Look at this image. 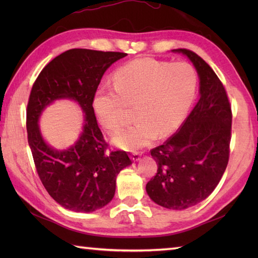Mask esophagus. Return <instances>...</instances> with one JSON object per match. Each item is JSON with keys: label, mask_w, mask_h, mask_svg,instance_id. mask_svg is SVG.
I'll return each mask as SVG.
<instances>
[{"label": "esophagus", "mask_w": 258, "mask_h": 258, "mask_svg": "<svg viewBox=\"0 0 258 258\" xmlns=\"http://www.w3.org/2000/svg\"><path fill=\"white\" fill-rule=\"evenodd\" d=\"M141 155H142L141 153L135 152V153H132V154H131V158H132V160H133L134 162H138V161H140Z\"/></svg>", "instance_id": "1"}]
</instances>
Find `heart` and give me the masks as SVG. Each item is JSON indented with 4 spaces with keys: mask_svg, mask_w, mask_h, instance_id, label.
<instances>
[{
    "mask_svg": "<svg viewBox=\"0 0 258 258\" xmlns=\"http://www.w3.org/2000/svg\"><path fill=\"white\" fill-rule=\"evenodd\" d=\"M114 86L98 87L92 105L97 122L107 132L123 125L125 104H135V123L112 138L113 144L135 152L166 138L176 131L194 102L197 75L191 65L167 63L151 57L136 58L114 74Z\"/></svg>",
    "mask_w": 258,
    "mask_h": 258,
    "instance_id": "heart-1",
    "label": "heart"
}]
</instances>
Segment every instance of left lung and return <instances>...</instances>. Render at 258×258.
<instances>
[{
	"mask_svg": "<svg viewBox=\"0 0 258 258\" xmlns=\"http://www.w3.org/2000/svg\"><path fill=\"white\" fill-rule=\"evenodd\" d=\"M200 78V98L184 123L165 143L153 149L157 173L146 191L157 205L185 210L212 194L225 172L232 133V109L225 87L204 59L186 48Z\"/></svg>",
	"mask_w": 258,
	"mask_h": 258,
	"instance_id": "obj_1",
	"label": "left lung"
}]
</instances>
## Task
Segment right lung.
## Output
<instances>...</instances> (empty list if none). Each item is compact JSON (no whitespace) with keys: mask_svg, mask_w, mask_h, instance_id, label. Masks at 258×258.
<instances>
[{"mask_svg":"<svg viewBox=\"0 0 258 258\" xmlns=\"http://www.w3.org/2000/svg\"><path fill=\"white\" fill-rule=\"evenodd\" d=\"M127 54L72 48L53 58L33 84L26 109L27 141L42 184L64 208L90 213L112 201L116 176L132 164L124 151L107 152L93 111V96L103 74ZM78 101L85 113L84 131L71 148L58 151L40 134L38 119L54 100Z\"/></svg>","mask_w":258,"mask_h":258,"instance_id":"obj_1","label":"right lung"}]
</instances>
